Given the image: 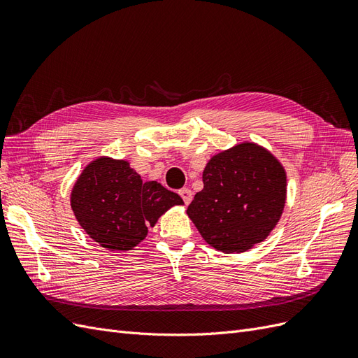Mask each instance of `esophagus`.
I'll return each mask as SVG.
<instances>
[{"label":"esophagus","mask_w":358,"mask_h":358,"mask_svg":"<svg viewBox=\"0 0 358 358\" xmlns=\"http://www.w3.org/2000/svg\"><path fill=\"white\" fill-rule=\"evenodd\" d=\"M180 196L182 198V201H184V203L186 205H189L190 202H192V198H193V193H192V190L190 189H187V187H184V189H181L180 192Z\"/></svg>","instance_id":"esophagus-1"}]
</instances>
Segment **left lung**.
<instances>
[{
	"label": "left lung",
	"mask_w": 358,
	"mask_h": 358,
	"mask_svg": "<svg viewBox=\"0 0 358 358\" xmlns=\"http://www.w3.org/2000/svg\"><path fill=\"white\" fill-rule=\"evenodd\" d=\"M203 189L187 215L218 251L242 252L264 241L278 224L287 199V174L269 150L244 141L214 155Z\"/></svg>",
	"instance_id": "left-lung-1"
}]
</instances>
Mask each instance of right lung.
Segmentation results:
<instances>
[{
	"instance_id": "add662e5",
	"label": "right lung",
	"mask_w": 358,
	"mask_h": 358,
	"mask_svg": "<svg viewBox=\"0 0 358 358\" xmlns=\"http://www.w3.org/2000/svg\"><path fill=\"white\" fill-rule=\"evenodd\" d=\"M71 208L78 224L103 248L129 251L174 205H184L157 181H143L128 160L101 156L76 180Z\"/></svg>"
}]
</instances>
